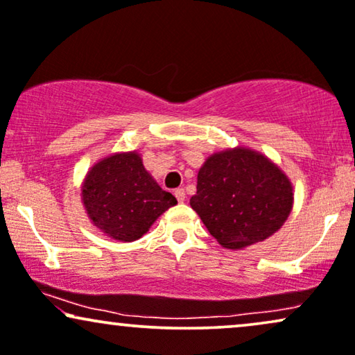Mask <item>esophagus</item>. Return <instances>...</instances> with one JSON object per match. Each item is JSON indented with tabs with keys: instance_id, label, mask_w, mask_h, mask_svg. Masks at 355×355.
Returning a JSON list of instances; mask_svg holds the SVG:
<instances>
[{
	"instance_id": "obj_1",
	"label": "esophagus",
	"mask_w": 355,
	"mask_h": 355,
	"mask_svg": "<svg viewBox=\"0 0 355 355\" xmlns=\"http://www.w3.org/2000/svg\"><path fill=\"white\" fill-rule=\"evenodd\" d=\"M174 196H176V199L179 200V202H184V199H186L184 189H181V187H179V189L174 191Z\"/></svg>"
}]
</instances>
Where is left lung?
I'll return each instance as SVG.
<instances>
[{"label": "left lung", "mask_w": 355, "mask_h": 355, "mask_svg": "<svg viewBox=\"0 0 355 355\" xmlns=\"http://www.w3.org/2000/svg\"><path fill=\"white\" fill-rule=\"evenodd\" d=\"M290 178L252 148L214 153L198 173L191 207L227 250L263 242L282 229L293 209Z\"/></svg>", "instance_id": "left-lung-1"}]
</instances>
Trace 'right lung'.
Wrapping results in <instances>:
<instances>
[{
	"mask_svg": "<svg viewBox=\"0 0 355 355\" xmlns=\"http://www.w3.org/2000/svg\"><path fill=\"white\" fill-rule=\"evenodd\" d=\"M80 198L92 224L116 242L141 239L161 214L178 204L144 169L138 151L98 159L85 174Z\"/></svg>",
	"mask_w": 355,
	"mask_h": 355,
	"instance_id": "right-lung-1",
	"label": "right lung"
}]
</instances>
